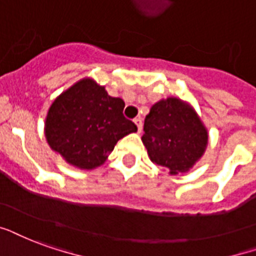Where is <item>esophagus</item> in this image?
I'll list each match as a JSON object with an SVG mask.
<instances>
[{"label":"esophagus","instance_id":"obj_1","mask_svg":"<svg viewBox=\"0 0 256 256\" xmlns=\"http://www.w3.org/2000/svg\"><path fill=\"white\" fill-rule=\"evenodd\" d=\"M134 121H135L136 126H138V132H142V130H143V121H142V118L138 117V118H135Z\"/></svg>","mask_w":256,"mask_h":256}]
</instances>
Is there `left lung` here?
I'll use <instances>...</instances> for the list:
<instances>
[{"label": "left lung", "instance_id": "8db88e82", "mask_svg": "<svg viewBox=\"0 0 256 256\" xmlns=\"http://www.w3.org/2000/svg\"><path fill=\"white\" fill-rule=\"evenodd\" d=\"M155 164L185 172L202 156L208 132L193 109L178 98L159 101L144 120L142 138Z\"/></svg>", "mask_w": 256, "mask_h": 256}]
</instances>
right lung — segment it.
Returning a JSON list of instances; mask_svg holds the SVG:
<instances>
[{"mask_svg": "<svg viewBox=\"0 0 256 256\" xmlns=\"http://www.w3.org/2000/svg\"><path fill=\"white\" fill-rule=\"evenodd\" d=\"M124 106L122 100L108 96L94 80L76 82L48 110L46 136L50 147L80 168L102 164L118 140L138 130L135 122L124 117Z\"/></svg>", "mask_w": 256, "mask_h": 256, "instance_id": "1", "label": "right lung"}]
</instances>
